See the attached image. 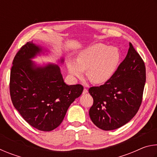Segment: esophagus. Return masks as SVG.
I'll list each match as a JSON object with an SVG mask.
<instances>
[{
  "mask_svg": "<svg viewBox=\"0 0 157 157\" xmlns=\"http://www.w3.org/2000/svg\"><path fill=\"white\" fill-rule=\"evenodd\" d=\"M87 93H88V90L84 88V90H83V92H82V94H87Z\"/></svg>",
  "mask_w": 157,
  "mask_h": 157,
  "instance_id": "1",
  "label": "esophagus"
}]
</instances>
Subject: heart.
<instances>
[{
  "instance_id": "b5f03b06",
  "label": "heart",
  "mask_w": 157,
  "mask_h": 157,
  "mask_svg": "<svg viewBox=\"0 0 157 157\" xmlns=\"http://www.w3.org/2000/svg\"><path fill=\"white\" fill-rule=\"evenodd\" d=\"M121 60V52L117 48L98 43L82 50L77 59L68 58L67 68L74 78H82L84 71L88 70L89 80L95 84H102L114 75Z\"/></svg>"
}]
</instances>
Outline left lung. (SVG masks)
<instances>
[{
    "instance_id": "obj_1",
    "label": "left lung",
    "mask_w": 157,
    "mask_h": 157,
    "mask_svg": "<svg viewBox=\"0 0 157 157\" xmlns=\"http://www.w3.org/2000/svg\"><path fill=\"white\" fill-rule=\"evenodd\" d=\"M145 80L144 62L129 43L127 56L112 78L89 89L94 98L89 116L95 126L109 131L131 121L141 104Z\"/></svg>"
}]
</instances>
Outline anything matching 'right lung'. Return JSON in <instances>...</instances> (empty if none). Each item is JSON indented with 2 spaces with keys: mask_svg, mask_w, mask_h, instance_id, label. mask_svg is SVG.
<instances>
[{
  "mask_svg": "<svg viewBox=\"0 0 157 157\" xmlns=\"http://www.w3.org/2000/svg\"><path fill=\"white\" fill-rule=\"evenodd\" d=\"M44 50L33 41L21 47L12 62L10 91L13 105L23 119L34 128L50 132L62 123L84 88L66 84L58 65L38 66L32 60ZM59 62L62 63L63 58Z\"/></svg>",
  "mask_w": 157,
  "mask_h": 157,
  "instance_id": "1",
  "label": "right lung"
}]
</instances>
